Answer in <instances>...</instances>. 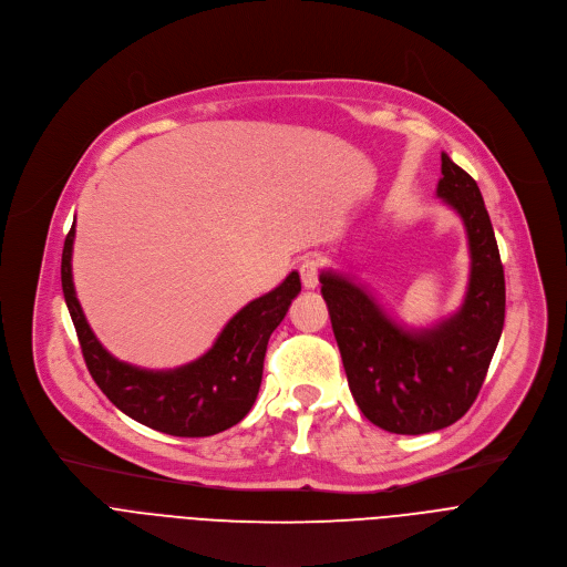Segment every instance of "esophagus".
<instances>
[{
  "label": "esophagus",
  "mask_w": 567,
  "mask_h": 567,
  "mask_svg": "<svg viewBox=\"0 0 567 567\" xmlns=\"http://www.w3.org/2000/svg\"><path fill=\"white\" fill-rule=\"evenodd\" d=\"M298 274H300V280H302V287L305 289H316L318 287V276H320V265L316 258H305L298 267Z\"/></svg>",
  "instance_id": "obj_1"
}]
</instances>
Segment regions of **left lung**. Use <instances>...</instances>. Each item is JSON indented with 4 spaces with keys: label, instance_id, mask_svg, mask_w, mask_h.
I'll return each mask as SVG.
<instances>
[{
    "label": "left lung",
    "instance_id": "8db88e82",
    "mask_svg": "<svg viewBox=\"0 0 567 567\" xmlns=\"http://www.w3.org/2000/svg\"><path fill=\"white\" fill-rule=\"evenodd\" d=\"M437 197L464 221L471 254L464 302L437 326L406 330L348 276L320 274L357 406L396 435L446 429L471 409L505 326V271L489 213L475 179L444 152Z\"/></svg>",
    "mask_w": 567,
    "mask_h": 567
}]
</instances>
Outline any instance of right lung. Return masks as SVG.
I'll return each instance as SVG.
<instances>
[{"label": "right lung", "mask_w": 567, "mask_h": 567, "mask_svg": "<svg viewBox=\"0 0 567 567\" xmlns=\"http://www.w3.org/2000/svg\"><path fill=\"white\" fill-rule=\"evenodd\" d=\"M75 221L62 249V291L90 374L118 411L175 437H208L247 417L256 403L269 337L300 291L291 271L276 289L241 307L213 348L175 370H143L114 359L94 337L71 276Z\"/></svg>", "instance_id": "right-lung-1"}]
</instances>
